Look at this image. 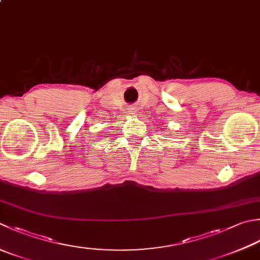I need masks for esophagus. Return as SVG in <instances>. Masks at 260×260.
<instances>
[{
	"mask_svg": "<svg viewBox=\"0 0 260 260\" xmlns=\"http://www.w3.org/2000/svg\"><path fill=\"white\" fill-rule=\"evenodd\" d=\"M135 109H136V108H129V113H131V114H134V113H135Z\"/></svg>",
	"mask_w": 260,
	"mask_h": 260,
	"instance_id": "1",
	"label": "esophagus"
}]
</instances>
